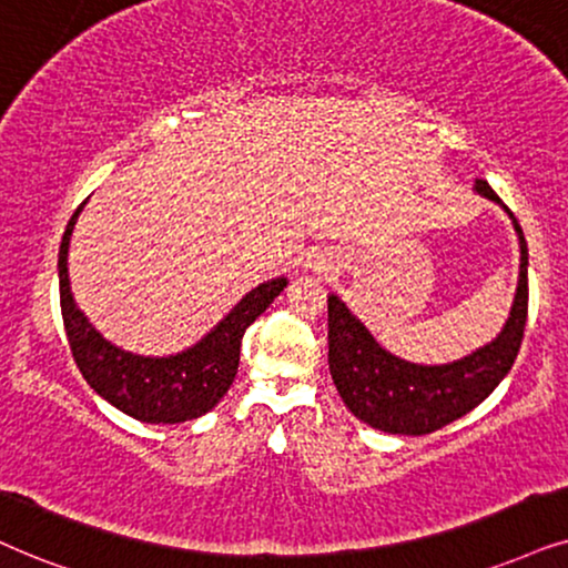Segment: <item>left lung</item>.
<instances>
[{
    "instance_id": "obj_1",
    "label": "left lung",
    "mask_w": 568,
    "mask_h": 568,
    "mask_svg": "<svg viewBox=\"0 0 568 568\" xmlns=\"http://www.w3.org/2000/svg\"><path fill=\"white\" fill-rule=\"evenodd\" d=\"M475 191L511 217L521 254L511 312L490 343L448 364L406 362L379 346L367 325L335 293L327 296V362L333 383L356 419L387 435H429L469 414L500 385L519 354L529 301L527 241L514 212L487 181L477 178Z\"/></svg>"
}]
</instances>
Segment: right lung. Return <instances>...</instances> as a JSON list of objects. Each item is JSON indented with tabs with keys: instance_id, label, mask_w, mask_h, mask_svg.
I'll return each mask as SVG.
<instances>
[{
	"instance_id": "1",
	"label": "right lung",
	"mask_w": 568,
	"mask_h": 568,
	"mask_svg": "<svg viewBox=\"0 0 568 568\" xmlns=\"http://www.w3.org/2000/svg\"><path fill=\"white\" fill-rule=\"evenodd\" d=\"M83 206L85 201L64 227L57 260L64 333L83 379L106 404L146 425H178L212 412L239 372L243 333L283 293L288 277L264 280L251 288L210 333L185 351L170 356L133 354L106 341L78 308L70 291V235Z\"/></svg>"
}]
</instances>
